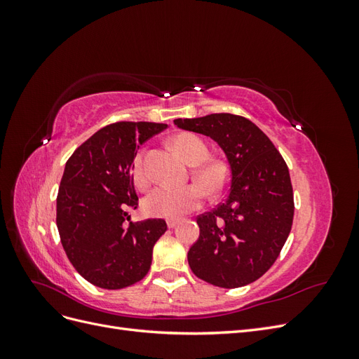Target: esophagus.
Segmentation results:
<instances>
[{
	"label": "esophagus",
	"instance_id": "34e87169",
	"mask_svg": "<svg viewBox=\"0 0 359 359\" xmlns=\"http://www.w3.org/2000/svg\"><path fill=\"white\" fill-rule=\"evenodd\" d=\"M166 224H168L169 229H173V227H175V226L178 224V220H172V219H169V220L166 222Z\"/></svg>",
	"mask_w": 359,
	"mask_h": 359
}]
</instances>
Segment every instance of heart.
<instances>
[{
    "label": "heart",
    "mask_w": 359,
    "mask_h": 359,
    "mask_svg": "<svg viewBox=\"0 0 359 359\" xmlns=\"http://www.w3.org/2000/svg\"><path fill=\"white\" fill-rule=\"evenodd\" d=\"M175 149L190 165H199L194 169V178L211 193H219L226 186V169L219 161H205L210 149L203 140L193 133H180L172 139ZM133 181L137 187H147L149 175L144 168V156L137 154L132 166ZM201 184H189L184 187L160 186L151 190L142 201V210L149 217L158 219H178L201 208L205 201V189Z\"/></svg>",
    "instance_id": "obj_1"
}]
</instances>
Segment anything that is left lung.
Masks as SVG:
<instances>
[{
    "label": "left lung",
    "instance_id": "8db88e82",
    "mask_svg": "<svg viewBox=\"0 0 359 359\" xmlns=\"http://www.w3.org/2000/svg\"><path fill=\"white\" fill-rule=\"evenodd\" d=\"M173 123L215 140L231 168L226 201L196 219L201 233L189 250V265L219 287L253 283L273 266L292 229L295 206L286 161L244 116L211 114Z\"/></svg>",
    "mask_w": 359,
    "mask_h": 359
}]
</instances>
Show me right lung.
Returning <instances> with one entry per match:
<instances>
[{
    "mask_svg": "<svg viewBox=\"0 0 359 359\" xmlns=\"http://www.w3.org/2000/svg\"><path fill=\"white\" fill-rule=\"evenodd\" d=\"M166 127L145 121L106 126L66 163L57 198L58 232L72 265L94 286L116 290L148 274L154 244L168 224L161 219L130 222L127 210L137 208L132 166L139 145Z\"/></svg>",
    "mask_w": 359,
    "mask_h": 359,
    "instance_id": "obj_1",
    "label": "right lung"
}]
</instances>
